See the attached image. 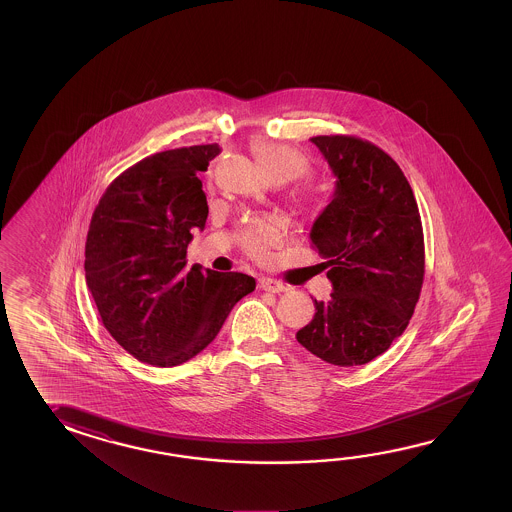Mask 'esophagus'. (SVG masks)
<instances>
[{
	"instance_id": "1",
	"label": "esophagus",
	"mask_w": 512,
	"mask_h": 512,
	"mask_svg": "<svg viewBox=\"0 0 512 512\" xmlns=\"http://www.w3.org/2000/svg\"><path fill=\"white\" fill-rule=\"evenodd\" d=\"M259 288H261V290H264V292H288V286H286V284H282V282L275 281V279H270V277H262L261 281H259Z\"/></svg>"
}]
</instances>
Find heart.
I'll list each match as a JSON object with an SVG mask.
<instances>
[{"label":"heart","mask_w":512,"mask_h":512,"mask_svg":"<svg viewBox=\"0 0 512 512\" xmlns=\"http://www.w3.org/2000/svg\"><path fill=\"white\" fill-rule=\"evenodd\" d=\"M253 155L264 173L275 182H290L310 171V158L301 149L275 140H255ZM281 239V226L275 219H255L240 231V244L255 259H264L273 244Z\"/></svg>","instance_id":"obj_1"}]
</instances>
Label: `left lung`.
<instances>
[{"label": "left lung", "mask_w": 512, "mask_h": 512, "mask_svg": "<svg viewBox=\"0 0 512 512\" xmlns=\"http://www.w3.org/2000/svg\"><path fill=\"white\" fill-rule=\"evenodd\" d=\"M332 167V202L313 222L334 293L313 301L297 341L335 366L370 363L405 332L425 275L418 202L401 167L357 136H313Z\"/></svg>", "instance_id": "1"}]
</instances>
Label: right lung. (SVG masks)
I'll return each mask as SVG.
<instances>
[{
    "mask_svg": "<svg viewBox=\"0 0 512 512\" xmlns=\"http://www.w3.org/2000/svg\"><path fill=\"white\" fill-rule=\"evenodd\" d=\"M220 147L155 153L109 184L85 242V281L107 332L138 361L177 366L217 337L231 308L255 290L246 273L186 272L191 230H204L200 171Z\"/></svg>",
    "mask_w": 512,
    "mask_h": 512,
    "instance_id": "add662e5",
    "label": "right lung"
}]
</instances>
